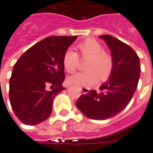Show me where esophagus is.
<instances>
[{"label":"esophagus","instance_id":"34e87169","mask_svg":"<svg viewBox=\"0 0 153 153\" xmlns=\"http://www.w3.org/2000/svg\"><path fill=\"white\" fill-rule=\"evenodd\" d=\"M81 91H82L83 94H87L89 92V89L88 88H84V87L83 88H81Z\"/></svg>","mask_w":153,"mask_h":153}]
</instances>
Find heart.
<instances>
[{
    "instance_id": "obj_1",
    "label": "heart",
    "mask_w": 153,
    "mask_h": 153,
    "mask_svg": "<svg viewBox=\"0 0 153 153\" xmlns=\"http://www.w3.org/2000/svg\"><path fill=\"white\" fill-rule=\"evenodd\" d=\"M78 49L83 58H89L86 64L87 71L77 72L67 79V83L73 86L87 87L95 84L99 79L107 81L112 73V56L103 51L100 42L93 38L86 39L78 45ZM79 63V57L73 50L68 49L62 58V65L66 71L73 72Z\"/></svg>"
}]
</instances>
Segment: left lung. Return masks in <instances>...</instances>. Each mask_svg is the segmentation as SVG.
I'll return each mask as SVG.
<instances>
[{"mask_svg":"<svg viewBox=\"0 0 153 153\" xmlns=\"http://www.w3.org/2000/svg\"><path fill=\"white\" fill-rule=\"evenodd\" d=\"M111 52L112 73L102 84L100 92L90 91L76 102L88 118L105 120L120 113L131 101L140 79V59L134 50L119 39L109 36H100Z\"/></svg>","mask_w":153,"mask_h":153,"instance_id":"8db88e82","label":"left lung"}]
</instances>
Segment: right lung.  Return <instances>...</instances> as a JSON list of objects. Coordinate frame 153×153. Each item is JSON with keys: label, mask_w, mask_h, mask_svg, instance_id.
<instances>
[{"label": "right lung", "mask_w": 153, "mask_h": 153, "mask_svg": "<svg viewBox=\"0 0 153 153\" xmlns=\"http://www.w3.org/2000/svg\"><path fill=\"white\" fill-rule=\"evenodd\" d=\"M77 38L49 36L27 50L15 63L10 79V100L25 125H37L52 113L53 99L64 88L62 58Z\"/></svg>", "instance_id": "obj_1"}]
</instances>
